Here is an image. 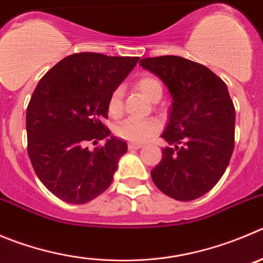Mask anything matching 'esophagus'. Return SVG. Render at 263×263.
I'll return each instance as SVG.
<instances>
[{"instance_id": "1", "label": "esophagus", "mask_w": 263, "mask_h": 263, "mask_svg": "<svg viewBox=\"0 0 263 263\" xmlns=\"http://www.w3.org/2000/svg\"><path fill=\"white\" fill-rule=\"evenodd\" d=\"M143 146V144H136V143H129L128 148L129 149H140Z\"/></svg>"}]
</instances>
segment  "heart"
<instances>
[{
	"label": "heart",
	"instance_id": "heart-1",
	"mask_svg": "<svg viewBox=\"0 0 263 263\" xmlns=\"http://www.w3.org/2000/svg\"><path fill=\"white\" fill-rule=\"evenodd\" d=\"M135 87L152 102H157L163 95V84L152 73H141L135 80ZM106 109L111 118H119L123 114V92L120 88H115L109 95ZM158 129L159 124L156 119H126L115 126L114 132L126 141L141 144L154 136Z\"/></svg>",
	"mask_w": 263,
	"mask_h": 263
}]
</instances>
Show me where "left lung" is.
<instances>
[{
	"label": "left lung",
	"instance_id": "left-lung-1",
	"mask_svg": "<svg viewBox=\"0 0 263 263\" xmlns=\"http://www.w3.org/2000/svg\"><path fill=\"white\" fill-rule=\"evenodd\" d=\"M173 96L170 120L162 137L174 148L162 151L151 171L161 192L192 201L209 192L227 168L235 146V106L227 85L212 70L178 57L144 58Z\"/></svg>",
	"mask_w": 263,
	"mask_h": 263
}]
</instances>
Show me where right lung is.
<instances>
[{
	"mask_svg": "<svg viewBox=\"0 0 263 263\" xmlns=\"http://www.w3.org/2000/svg\"><path fill=\"white\" fill-rule=\"evenodd\" d=\"M139 57L76 53L41 78L27 107V151L41 183L62 201L87 203L110 187L127 144L110 135L107 98Z\"/></svg>",
	"mask_w": 263,
	"mask_h": 263,
	"instance_id": "obj_1",
	"label": "right lung"
}]
</instances>
